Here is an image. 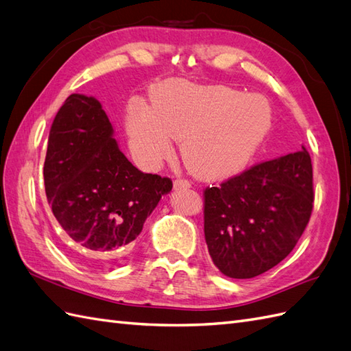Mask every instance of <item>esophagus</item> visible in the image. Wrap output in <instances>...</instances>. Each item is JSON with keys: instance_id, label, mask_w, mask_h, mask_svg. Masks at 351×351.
<instances>
[{"instance_id": "obj_1", "label": "esophagus", "mask_w": 351, "mask_h": 351, "mask_svg": "<svg viewBox=\"0 0 351 351\" xmlns=\"http://www.w3.org/2000/svg\"><path fill=\"white\" fill-rule=\"evenodd\" d=\"M173 186L176 188V190H179V188H190V186H191V182H190V181H186V179L178 178V179H175Z\"/></svg>"}]
</instances>
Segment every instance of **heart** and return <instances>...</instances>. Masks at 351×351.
I'll return each mask as SVG.
<instances>
[{
    "mask_svg": "<svg viewBox=\"0 0 351 351\" xmlns=\"http://www.w3.org/2000/svg\"><path fill=\"white\" fill-rule=\"evenodd\" d=\"M125 128L142 166L156 167L169 157L175 139L195 176L221 179L237 173L254 156L271 128V110L256 95L175 80L157 90L152 108L132 102Z\"/></svg>",
    "mask_w": 351,
    "mask_h": 351,
    "instance_id": "obj_1",
    "label": "heart"
}]
</instances>
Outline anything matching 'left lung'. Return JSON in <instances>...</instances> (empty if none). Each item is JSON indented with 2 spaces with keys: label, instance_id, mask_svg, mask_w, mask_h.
I'll list each match as a JSON object with an SVG mask.
<instances>
[{
  "label": "left lung",
  "instance_id": "obj_1",
  "mask_svg": "<svg viewBox=\"0 0 351 351\" xmlns=\"http://www.w3.org/2000/svg\"><path fill=\"white\" fill-rule=\"evenodd\" d=\"M204 237L213 264L232 278L268 271L292 252L311 217L308 151L249 167L203 191Z\"/></svg>",
  "mask_w": 351,
  "mask_h": 351
}]
</instances>
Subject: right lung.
Masks as SVG:
<instances>
[{"instance_id": "obj_1", "label": "right lung", "mask_w": 351, "mask_h": 351, "mask_svg": "<svg viewBox=\"0 0 351 351\" xmlns=\"http://www.w3.org/2000/svg\"><path fill=\"white\" fill-rule=\"evenodd\" d=\"M95 97H66L50 128L44 188L53 215L83 263L111 267L172 190V179L143 173L120 151Z\"/></svg>"}]
</instances>
